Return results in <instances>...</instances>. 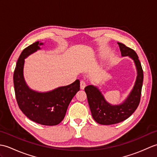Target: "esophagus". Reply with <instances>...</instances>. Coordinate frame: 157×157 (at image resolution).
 Instances as JSON below:
<instances>
[{
  "instance_id": "esophagus-1",
  "label": "esophagus",
  "mask_w": 157,
  "mask_h": 157,
  "mask_svg": "<svg viewBox=\"0 0 157 157\" xmlns=\"http://www.w3.org/2000/svg\"><path fill=\"white\" fill-rule=\"evenodd\" d=\"M86 84L85 81L82 80V81L80 82V88H81L82 90H84V88L86 87Z\"/></svg>"
}]
</instances>
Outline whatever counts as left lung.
I'll use <instances>...</instances> for the list:
<instances>
[{
  "instance_id": "obj_1",
  "label": "left lung",
  "mask_w": 157,
  "mask_h": 157,
  "mask_svg": "<svg viewBox=\"0 0 157 157\" xmlns=\"http://www.w3.org/2000/svg\"><path fill=\"white\" fill-rule=\"evenodd\" d=\"M121 56H129L134 62L137 77L129 95L119 105H112L106 101L105 96L97 86L89 85L84 88L92 117L99 124L113 125L124 121L131 116L139 105L143 83V70L136 52L129 47L117 42Z\"/></svg>"
}]
</instances>
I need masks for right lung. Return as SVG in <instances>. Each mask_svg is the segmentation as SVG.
I'll use <instances>...</instances> for the list:
<instances>
[{
	"instance_id": "right-lung-1",
	"label": "right lung",
	"mask_w": 157,
	"mask_h": 157,
	"mask_svg": "<svg viewBox=\"0 0 157 157\" xmlns=\"http://www.w3.org/2000/svg\"><path fill=\"white\" fill-rule=\"evenodd\" d=\"M42 45L44 43L36 42L20 55L13 75L15 96L19 109L29 119L41 125H56L64 119L70 102L80 90L79 80L48 92H38L29 88L23 75L25 59L40 50Z\"/></svg>"
}]
</instances>
